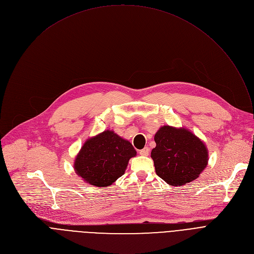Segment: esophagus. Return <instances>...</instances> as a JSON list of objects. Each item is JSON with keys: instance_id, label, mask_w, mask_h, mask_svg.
<instances>
[{"instance_id": "esophagus-1", "label": "esophagus", "mask_w": 254, "mask_h": 254, "mask_svg": "<svg viewBox=\"0 0 254 254\" xmlns=\"http://www.w3.org/2000/svg\"><path fill=\"white\" fill-rule=\"evenodd\" d=\"M149 154H150L149 148H143L142 150L139 151V155H141V156H149Z\"/></svg>"}]
</instances>
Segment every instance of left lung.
<instances>
[{
	"label": "left lung",
	"mask_w": 254,
	"mask_h": 254,
	"mask_svg": "<svg viewBox=\"0 0 254 254\" xmlns=\"http://www.w3.org/2000/svg\"><path fill=\"white\" fill-rule=\"evenodd\" d=\"M151 157L157 175L171 186L186 185L199 177L208 163L205 144L191 131L169 126L155 135Z\"/></svg>",
	"instance_id": "left-lung-1"
}]
</instances>
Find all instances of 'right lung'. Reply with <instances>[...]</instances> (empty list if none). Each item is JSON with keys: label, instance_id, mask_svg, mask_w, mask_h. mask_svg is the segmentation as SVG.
Returning <instances> with one entry per match:
<instances>
[{"label": "right lung", "instance_id": "1", "mask_svg": "<svg viewBox=\"0 0 254 254\" xmlns=\"http://www.w3.org/2000/svg\"><path fill=\"white\" fill-rule=\"evenodd\" d=\"M136 155L128 140L105 130L85 141L74 169L78 176L96 187H107L125 174L130 158Z\"/></svg>", "mask_w": 254, "mask_h": 254}]
</instances>
